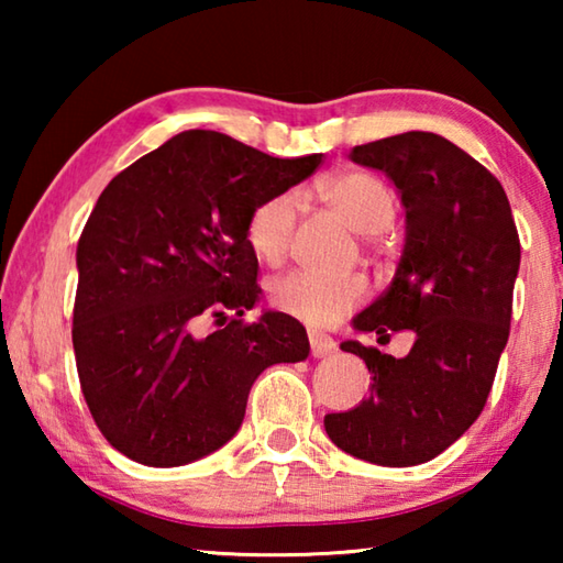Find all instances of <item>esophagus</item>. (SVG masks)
<instances>
[{
  "mask_svg": "<svg viewBox=\"0 0 563 563\" xmlns=\"http://www.w3.org/2000/svg\"><path fill=\"white\" fill-rule=\"evenodd\" d=\"M335 340L328 335H320V332H310V352L312 357H328L335 352Z\"/></svg>",
  "mask_w": 563,
  "mask_h": 563,
  "instance_id": "1",
  "label": "esophagus"
}]
</instances>
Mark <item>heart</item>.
<instances>
[{
    "mask_svg": "<svg viewBox=\"0 0 563 563\" xmlns=\"http://www.w3.org/2000/svg\"><path fill=\"white\" fill-rule=\"evenodd\" d=\"M318 194L320 201L342 223L362 235L387 231L397 211L393 188L369 170H342L322 180ZM298 221L300 196L295 190L263 198L245 225L247 245L255 258L265 265H280L290 253ZM365 298L367 283L362 278H320L310 273H288L271 283L273 308L312 328L332 325Z\"/></svg>",
    "mask_w": 563,
    "mask_h": 563,
    "instance_id": "obj_1",
    "label": "heart"
}]
</instances>
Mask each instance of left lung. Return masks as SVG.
Here are the masks:
<instances>
[{"label":"left lung","instance_id":"8db88e82","mask_svg":"<svg viewBox=\"0 0 563 563\" xmlns=\"http://www.w3.org/2000/svg\"><path fill=\"white\" fill-rule=\"evenodd\" d=\"M350 158L393 180L407 221L393 283L352 325L412 330L415 345L393 357L342 342L365 360L373 389L355 409L325 415V432L357 460L415 466L460 440L487 405L509 340L519 233L499 180L444 136L397 133Z\"/></svg>","mask_w":563,"mask_h":563}]
</instances>
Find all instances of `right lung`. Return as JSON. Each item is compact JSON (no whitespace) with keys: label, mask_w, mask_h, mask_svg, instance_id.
<instances>
[{"label":"right lung","mask_w":563,"mask_h":563,"mask_svg":"<svg viewBox=\"0 0 563 563\" xmlns=\"http://www.w3.org/2000/svg\"><path fill=\"white\" fill-rule=\"evenodd\" d=\"M322 154L275 158L218 131H184L103 188L76 247L74 355L113 450L148 466L201 460L238 432L265 367L300 362V322L263 312L253 208L316 174ZM228 311L234 318L224 321ZM206 317L224 321L208 336Z\"/></svg>","instance_id":"obj_1"}]
</instances>
